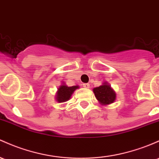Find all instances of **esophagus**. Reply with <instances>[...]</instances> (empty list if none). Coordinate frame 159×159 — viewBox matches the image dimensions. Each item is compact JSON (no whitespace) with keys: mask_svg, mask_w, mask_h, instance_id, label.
<instances>
[{"mask_svg":"<svg viewBox=\"0 0 159 159\" xmlns=\"http://www.w3.org/2000/svg\"><path fill=\"white\" fill-rule=\"evenodd\" d=\"M83 87H84V88L88 89L89 88H90V84H84Z\"/></svg>","mask_w":159,"mask_h":159,"instance_id":"esophagus-1","label":"esophagus"}]
</instances>
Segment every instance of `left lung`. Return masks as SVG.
Returning <instances> with one entry per match:
<instances>
[{
  "mask_svg": "<svg viewBox=\"0 0 159 159\" xmlns=\"http://www.w3.org/2000/svg\"><path fill=\"white\" fill-rule=\"evenodd\" d=\"M93 92L96 98L102 106L110 105L116 99V93L107 81L102 83L99 87L94 88Z\"/></svg>",
  "mask_w": 159,
  "mask_h": 159,
  "instance_id": "8db88e82",
  "label": "left lung"
}]
</instances>
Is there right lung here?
<instances>
[{
  "mask_svg": "<svg viewBox=\"0 0 159 159\" xmlns=\"http://www.w3.org/2000/svg\"><path fill=\"white\" fill-rule=\"evenodd\" d=\"M79 88L78 85L69 87L65 82H62L56 93L55 99L58 102H65L71 99L75 90Z\"/></svg>",
  "mask_w": 159,
  "mask_h": 159,
  "instance_id": "right-lung-1",
  "label": "right lung"
}]
</instances>
